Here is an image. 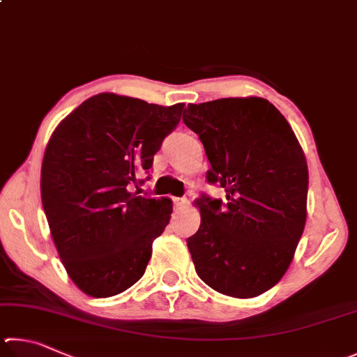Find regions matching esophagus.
Wrapping results in <instances>:
<instances>
[{"label":"esophagus","instance_id":"34e87169","mask_svg":"<svg viewBox=\"0 0 357 357\" xmlns=\"http://www.w3.org/2000/svg\"><path fill=\"white\" fill-rule=\"evenodd\" d=\"M172 202H174V207L180 210V208H183L186 204H188V199H186V197H174Z\"/></svg>","mask_w":357,"mask_h":357}]
</instances>
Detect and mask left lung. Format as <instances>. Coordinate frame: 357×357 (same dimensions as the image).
Returning <instances> with one entry per match:
<instances>
[{
  "label": "left lung",
  "instance_id": "1",
  "mask_svg": "<svg viewBox=\"0 0 357 357\" xmlns=\"http://www.w3.org/2000/svg\"><path fill=\"white\" fill-rule=\"evenodd\" d=\"M186 127L211 165L208 183L224 202L202 195L201 227L186 240L197 276L234 298L276 285L295 255L307 216L309 171L301 146L276 106L260 97L188 105Z\"/></svg>",
  "mask_w": 357,
  "mask_h": 357
}]
</instances>
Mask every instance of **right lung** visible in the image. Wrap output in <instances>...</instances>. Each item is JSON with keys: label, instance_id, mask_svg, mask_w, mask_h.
Listing matches in <instances>:
<instances>
[{"label": "right lung", "instance_id": "right-lung-1", "mask_svg": "<svg viewBox=\"0 0 357 357\" xmlns=\"http://www.w3.org/2000/svg\"><path fill=\"white\" fill-rule=\"evenodd\" d=\"M182 111L183 103L160 106L103 92L73 109L50 137L40 174L43 211L62 265L86 295H119L146 271L172 201L131 188L144 183L141 175Z\"/></svg>", "mask_w": 357, "mask_h": 357}]
</instances>
